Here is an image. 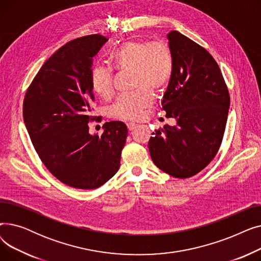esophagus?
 <instances>
[{
	"label": "esophagus",
	"mask_w": 261,
	"mask_h": 261,
	"mask_svg": "<svg viewBox=\"0 0 261 261\" xmlns=\"http://www.w3.org/2000/svg\"><path fill=\"white\" fill-rule=\"evenodd\" d=\"M127 127H128V129H129L130 131H132V130H134L136 127H138V125H136V123H134V122H128V123H127Z\"/></svg>",
	"instance_id": "esophagus-1"
}]
</instances>
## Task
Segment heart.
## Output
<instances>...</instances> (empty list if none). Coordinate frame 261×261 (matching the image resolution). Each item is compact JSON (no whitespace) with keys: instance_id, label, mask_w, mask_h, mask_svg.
Wrapping results in <instances>:
<instances>
[{"instance_id":"1","label":"heart","mask_w":261,"mask_h":261,"mask_svg":"<svg viewBox=\"0 0 261 261\" xmlns=\"http://www.w3.org/2000/svg\"><path fill=\"white\" fill-rule=\"evenodd\" d=\"M109 62L118 71L132 70L133 86L139 88L133 93L121 95L109 109L112 117L123 120L140 118L144 110L152 103L153 95L149 90L161 92L167 88L174 68L172 51L163 41H126L110 54ZM91 87L99 97H111V71L101 66L95 67L91 74Z\"/></svg>"}]
</instances>
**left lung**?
<instances>
[{
	"label": "left lung",
	"mask_w": 261,
	"mask_h": 261,
	"mask_svg": "<svg viewBox=\"0 0 261 261\" xmlns=\"http://www.w3.org/2000/svg\"><path fill=\"white\" fill-rule=\"evenodd\" d=\"M173 55V75L162 110L176 125L155 130L148 143L155 165L186 179L206 167L221 145L229 109V94L212 55L176 31L167 35Z\"/></svg>",
	"instance_id": "left-lung-1"
}]
</instances>
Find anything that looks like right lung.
<instances>
[{
	"mask_svg": "<svg viewBox=\"0 0 261 261\" xmlns=\"http://www.w3.org/2000/svg\"><path fill=\"white\" fill-rule=\"evenodd\" d=\"M108 39L90 35L70 41L53 54L27 89L23 118L39 158L67 186L94 189L117 172L128 135L122 121L103 125L100 136L88 123L94 94L93 57Z\"/></svg>",
	"mask_w": 261,
	"mask_h": 261,
	"instance_id": "add662e5",
	"label": "right lung"
}]
</instances>
